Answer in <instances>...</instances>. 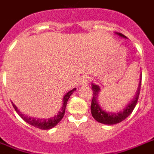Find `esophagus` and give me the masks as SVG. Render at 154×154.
I'll use <instances>...</instances> for the list:
<instances>
[{
	"label": "esophagus",
	"instance_id": "esophagus-1",
	"mask_svg": "<svg viewBox=\"0 0 154 154\" xmlns=\"http://www.w3.org/2000/svg\"><path fill=\"white\" fill-rule=\"evenodd\" d=\"M88 82H89V79L88 77H83L81 78V81H80V85L81 86H86L88 84Z\"/></svg>",
	"mask_w": 154,
	"mask_h": 154
}]
</instances>
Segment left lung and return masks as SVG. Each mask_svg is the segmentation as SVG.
I'll return each instance as SVG.
<instances>
[{
  "instance_id": "8db88e82",
  "label": "left lung",
  "mask_w": 154,
  "mask_h": 154,
  "mask_svg": "<svg viewBox=\"0 0 154 154\" xmlns=\"http://www.w3.org/2000/svg\"><path fill=\"white\" fill-rule=\"evenodd\" d=\"M117 34L120 36L126 38V36L121 33H117ZM140 85H141V78H140V84H139V87L137 89V93L135 94V98L132 100V101H130L123 111H120L117 113H112V112H106L103 109L100 108L98 103V94L100 92V87L95 84H92L93 98H92V101H91V113H92L94 119L99 123L110 125L119 124L123 120H125L133 112V110L136 106V103L139 99V94H140Z\"/></svg>"
}]
</instances>
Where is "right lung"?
<instances>
[{
    "mask_svg": "<svg viewBox=\"0 0 154 154\" xmlns=\"http://www.w3.org/2000/svg\"><path fill=\"white\" fill-rule=\"evenodd\" d=\"M76 90V88H73L72 90L69 91L68 93L66 94V95L64 96V99H63V106L61 107L60 111L59 112V113L54 116L53 118L51 119H35V118H30V117H27L24 114H22L20 112H19L18 108L16 107V106L13 103V106L14 108L15 109V111L19 113V115L23 119L28 123L29 125L34 126L35 128H38V129H41V130H50L52 128H54V126L58 125L60 120L63 119L64 115H65V112H66V107L67 101L70 98V96L72 95V93Z\"/></svg>",
    "mask_w": 154,
    "mask_h": 154,
    "instance_id": "add662e5",
    "label": "right lung"
}]
</instances>
